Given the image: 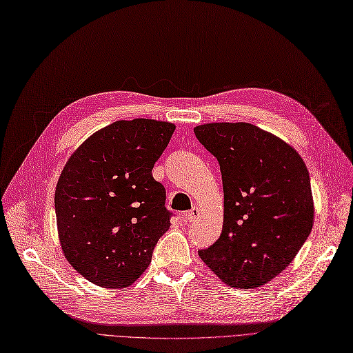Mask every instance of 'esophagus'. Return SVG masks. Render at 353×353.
Segmentation results:
<instances>
[{
    "label": "esophagus",
    "mask_w": 353,
    "mask_h": 353,
    "mask_svg": "<svg viewBox=\"0 0 353 353\" xmlns=\"http://www.w3.org/2000/svg\"><path fill=\"white\" fill-rule=\"evenodd\" d=\"M200 210L197 209V208H194V209H191L188 213H187V219H188V222H196L197 219L200 217Z\"/></svg>",
    "instance_id": "1"
}]
</instances>
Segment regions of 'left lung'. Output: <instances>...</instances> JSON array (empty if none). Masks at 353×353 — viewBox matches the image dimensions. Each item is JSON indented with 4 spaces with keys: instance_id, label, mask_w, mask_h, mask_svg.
I'll return each mask as SVG.
<instances>
[{
    "instance_id": "left-lung-1",
    "label": "left lung",
    "mask_w": 353,
    "mask_h": 353,
    "mask_svg": "<svg viewBox=\"0 0 353 353\" xmlns=\"http://www.w3.org/2000/svg\"><path fill=\"white\" fill-rule=\"evenodd\" d=\"M219 162L223 228L200 259L232 288H259L292 263L314 221L308 169L288 143L248 123L194 128Z\"/></svg>"
}]
</instances>
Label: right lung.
I'll use <instances>...</instances> for the list:
<instances>
[{"label":"right lung","instance_id":"1","mask_svg":"<svg viewBox=\"0 0 353 353\" xmlns=\"http://www.w3.org/2000/svg\"><path fill=\"white\" fill-rule=\"evenodd\" d=\"M174 130L165 121H117L65 163L55 190L58 236L68 263L89 282L121 289L149 267L172 216L152 169Z\"/></svg>","mask_w":353,"mask_h":353}]
</instances>
